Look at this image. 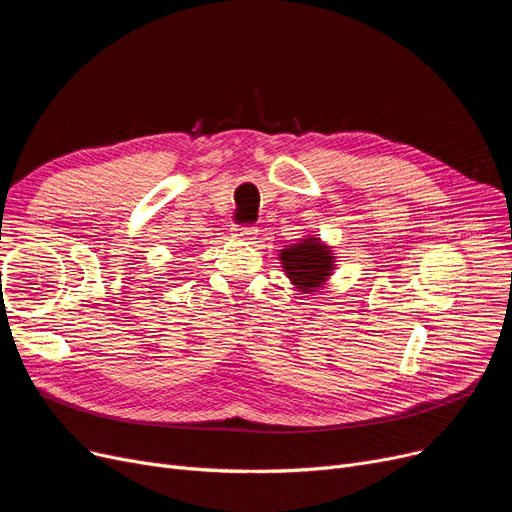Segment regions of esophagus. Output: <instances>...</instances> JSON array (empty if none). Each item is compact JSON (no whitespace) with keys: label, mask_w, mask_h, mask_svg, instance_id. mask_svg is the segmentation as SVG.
Segmentation results:
<instances>
[{"label":"esophagus","mask_w":512,"mask_h":512,"mask_svg":"<svg viewBox=\"0 0 512 512\" xmlns=\"http://www.w3.org/2000/svg\"><path fill=\"white\" fill-rule=\"evenodd\" d=\"M232 232H234V236L240 238V240H253L259 230H257L255 226H245V228H234Z\"/></svg>","instance_id":"1"}]
</instances>
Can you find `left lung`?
Wrapping results in <instances>:
<instances>
[{"instance_id":"left-lung-1","label":"left lung","mask_w":512,"mask_h":512,"mask_svg":"<svg viewBox=\"0 0 512 512\" xmlns=\"http://www.w3.org/2000/svg\"><path fill=\"white\" fill-rule=\"evenodd\" d=\"M280 263L290 284L303 294H313L330 280L336 270V255L319 236L299 238L280 251Z\"/></svg>"}]
</instances>
